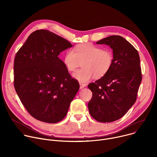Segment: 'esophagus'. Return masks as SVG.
Segmentation results:
<instances>
[{
	"label": "esophagus",
	"mask_w": 157,
	"mask_h": 157,
	"mask_svg": "<svg viewBox=\"0 0 157 157\" xmlns=\"http://www.w3.org/2000/svg\"><path fill=\"white\" fill-rule=\"evenodd\" d=\"M79 85H80V89H82L83 87H86L87 85H86V84H84V83H81V82H80L79 83Z\"/></svg>",
	"instance_id": "34e87169"
}]
</instances>
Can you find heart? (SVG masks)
I'll use <instances>...</instances> for the list:
<instances>
[{"mask_svg":"<svg viewBox=\"0 0 157 157\" xmlns=\"http://www.w3.org/2000/svg\"><path fill=\"white\" fill-rule=\"evenodd\" d=\"M113 54L109 50H102L91 43L80 44L75 47V51L70 49L63 58V63L68 71H73L80 65L82 68L77 70L73 76L81 82L104 76L110 69L113 63Z\"/></svg>","mask_w":157,"mask_h":157,"instance_id":"b5f03b06","label":"heart"}]
</instances>
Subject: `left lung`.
Instances as JSON below:
<instances>
[{"label":"left lung","instance_id":"left-lung-1","mask_svg":"<svg viewBox=\"0 0 157 157\" xmlns=\"http://www.w3.org/2000/svg\"><path fill=\"white\" fill-rule=\"evenodd\" d=\"M96 44L109 46L114 59L104 76L89 84L93 96L88 109L97 121L111 122L123 117L136 101L142 81L140 57L137 50L121 36H110Z\"/></svg>","mask_w":157,"mask_h":157}]
</instances>
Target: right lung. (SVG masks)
I'll return each mask as SVG.
<instances>
[{"instance_id": "right-lung-1", "label": "right lung", "mask_w": 157, "mask_h": 157, "mask_svg": "<svg viewBox=\"0 0 157 157\" xmlns=\"http://www.w3.org/2000/svg\"><path fill=\"white\" fill-rule=\"evenodd\" d=\"M72 47L66 39L38 30L30 35L15 55V91L29 113L40 121H62L79 90V82L58 57Z\"/></svg>"}]
</instances>
